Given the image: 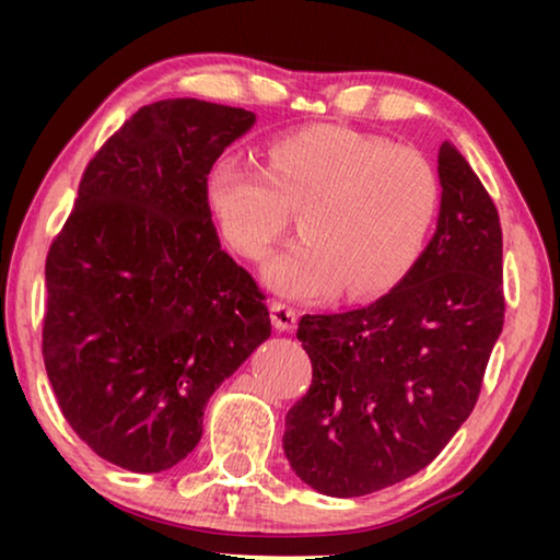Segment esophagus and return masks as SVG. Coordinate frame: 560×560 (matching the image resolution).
<instances>
[{"label":"esophagus","mask_w":560,"mask_h":560,"mask_svg":"<svg viewBox=\"0 0 560 560\" xmlns=\"http://www.w3.org/2000/svg\"><path fill=\"white\" fill-rule=\"evenodd\" d=\"M270 318H272L275 328H282V331H285V328L295 326V308H293V305L282 303V301H275L270 305Z\"/></svg>","instance_id":"34e87169"}]
</instances>
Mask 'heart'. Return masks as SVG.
<instances>
[{
  "label": "heart",
  "mask_w": 560,
  "mask_h": 560,
  "mask_svg": "<svg viewBox=\"0 0 560 560\" xmlns=\"http://www.w3.org/2000/svg\"><path fill=\"white\" fill-rule=\"evenodd\" d=\"M262 183L265 180L259 175H249L247 186L259 188ZM313 232L318 234V240L331 244V247L364 242L382 252H393L402 240V224L397 221V217L370 201L318 203Z\"/></svg>",
  "instance_id": "heart-1"
}]
</instances>
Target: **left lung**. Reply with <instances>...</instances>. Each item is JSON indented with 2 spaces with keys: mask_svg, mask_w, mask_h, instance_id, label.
<instances>
[{
  "mask_svg": "<svg viewBox=\"0 0 560 560\" xmlns=\"http://www.w3.org/2000/svg\"><path fill=\"white\" fill-rule=\"evenodd\" d=\"M255 121L201 98L142 106L91 160L50 244L45 372L79 439L121 469L183 462L209 397L270 339L265 295L209 209L213 163Z\"/></svg>",
  "mask_w": 560,
  "mask_h": 560,
  "instance_id": "8db88e82",
  "label": "left lung"
}]
</instances>
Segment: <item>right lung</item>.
Returning a JSON list of instances; mask_svg holds the SVG:
<instances>
[{
  "label": "right lung",
  "mask_w": 560,
  "mask_h": 560,
  "mask_svg": "<svg viewBox=\"0 0 560 560\" xmlns=\"http://www.w3.org/2000/svg\"><path fill=\"white\" fill-rule=\"evenodd\" d=\"M435 234L387 295L303 316L313 385L285 416L293 471L328 497H362L425 469L477 405L504 320L502 229L462 152L439 148Z\"/></svg>",
  "instance_id": "right-lung-1"
}]
</instances>
